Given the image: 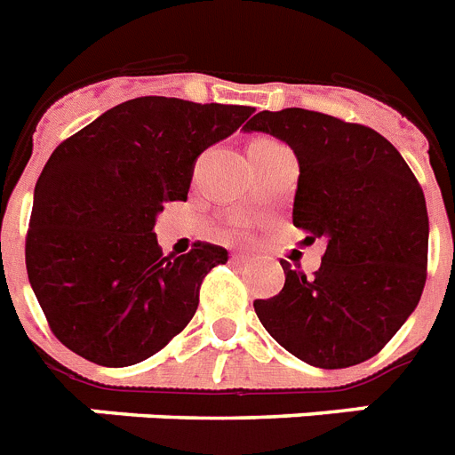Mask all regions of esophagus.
I'll return each instance as SVG.
<instances>
[{"mask_svg":"<svg viewBox=\"0 0 455 455\" xmlns=\"http://www.w3.org/2000/svg\"><path fill=\"white\" fill-rule=\"evenodd\" d=\"M231 259H234V261H247V259H250V254L234 252V254H231Z\"/></svg>","mask_w":455,"mask_h":455,"instance_id":"esophagus-1","label":"esophagus"}]
</instances>
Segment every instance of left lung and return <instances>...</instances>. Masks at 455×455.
<instances>
[{
	"instance_id": "1",
	"label": "left lung",
	"mask_w": 455,
	"mask_h": 455,
	"mask_svg": "<svg viewBox=\"0 0 455 455\" xmlns=\"http://www.w3.org/2000/svg\"><path fill=\"white\" fill-rule=\"evenodd\" d=\"M245 131L294 149L299 182L291 221L323 238V264L306 278L287 261L285 287L257 299L266 331L320 369L374 357L419 306L427 275V208L419 180L383 135L311 112L254 114Z\"/></svg>"
}]
</instances>
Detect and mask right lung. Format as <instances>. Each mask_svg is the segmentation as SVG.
Masks as SVG:
<instances>
[{"mask_svg":"<svg viewBox=\"0 0 455 455\" xmlns=\"http://www.w3.org/2000/svg\"><path fill=\"white\" fill-rule=\"evenodd\" d=\"M254 112L147 95L60 142L35 187L25 238L29 285L62 346L102 367L147 360L189 324L203 278L228 252L158 247L168 201H187L196 158Z\"/></svg>","mask_w":455,"mask_h":455,"instance_id":"1","label":"right lung"}]
</instances>
